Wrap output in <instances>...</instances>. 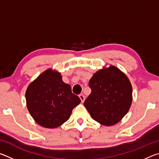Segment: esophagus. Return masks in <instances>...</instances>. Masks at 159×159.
I'll return each mask as SVG.
<instances>
[{"mask_svg": "<svg viewBox=\"0 0 159 159\" xmlns=\"http://www.w3.org/2000/svg\"><path fill=\"white\" fill-rule=\"evenodd\" d=\"M79 98L80 99V100H81V102H83L85 100V96L83 95V94H80L79 95Z\"/></svg>", "mask_w": 159, "mask_h": 159, "instance_id": "34e87169", "label": "esophagus"}]
</instances>
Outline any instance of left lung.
Returning <instances> with one entry per match:
<instances>
[{
	"label": "left lung",
	"mask_w": 159,
	"mask_h": 159,
	"mask_svg": "<svg viewBox=\"0 0 159 159\" xmlns=\"http://www.w3.org/2000/svg\"><path fill=\"white\" fill-rule=\"evenodd\" d=\"M91 93L84 102L94 120L111 126L127 114L133 101V88L127 76L116 66L103 67L89 81Z\"/></svg>",
	"instance_id": "obj_1"
}]
</instances>
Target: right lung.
Instances as JSON below:
<instances>
[{"instance_id":"right-lung-1","label":"right lung","mask_w":159,"mask_h":159,"mask_svg":"<svg viewBox=\"0 0 159 159\" xmlns=\"http://www.w3.org/2000/svg\"><path fill=\"white\" fill-rule=\"evenodd\" d=\"M25 97L31 116L38 124L47 128L62 125L80 103L60 72L52 69L45 70L29 85Z\"/></svg>"}]
</instances>
